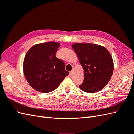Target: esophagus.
Wrapping results in <instances>:
<instances>
[{
  "label": "esophagus",
  "instance_id": "obj_1",
  "mask_svg": "<svg viewBox=\"0 0 134 134\" xmlns=\"http://www.w3.org/2000/svg\"><path fill=\"white\" fill-rule=\"evenodd\" d=\"M72 71H70V72H69V76H72Z\"/></svg>",
  "mask_w": 134,
  "mask_h": 134
}]
</instances>
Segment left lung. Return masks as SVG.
<instances>
[{
	"mask_svg": "<svg viewBox=\"0 0 134 134\" xmlns=\"http://www.w3.org/2000/svg\"><path fill=\"white\" fill-rule=\"evenodd\" d=\"M72 47L84 68V80L79 88L88 93L100 91L113 75L114 63L110 52L104 47L90 43H76Z\"/></svg>",
	"mask_w": 134,
	"mask_h": 134,
	"instance_id": "1",
	"label": "left lung"
}]
</instances>
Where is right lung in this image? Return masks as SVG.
<instances>
[{
    "mask_svg": "<svg viewBox=\"0 0 134 134\" xmlns=\"http://www.w3.org/2000/svg\"><path fill=\"white\" fill-rule=\"evenodd\" d=\"M60 44L42 43L27 52L23 62V71L27 82L33 88L47 93L57 88L68 72L63 60L56 57Z\"/></svg>",
    "mask_w": 134,
    "mask_h": 134,
    "instance_id": "1",
    "label": "right lung"
}]
</instances>
